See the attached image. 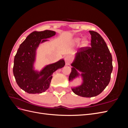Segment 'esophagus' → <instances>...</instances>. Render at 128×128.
I'll return each mask as SVG.
<instances>
[{
    "label": "esophagus",
    "instance_id": "obj_1",
    "mask_svg": "<svg viewBox=\"0 0 128 128\" xmlns=\"http://www.w3.org/2000/svg\"><path fill=\"white\" fill-rule=\"evenodd\" d=\"M65 62H66V65H69L72 62V58L70 56H67L65 57Z\"/></svg>",
    "mask_w": 128,
    "mask_h": 128
}]
</instances>
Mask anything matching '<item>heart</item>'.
Masks as SVG:
<instances>
[{
    "instance_id": "heart-1",
    "label": "heart",
    "mask_w": 128,
    "mask_h": 128,
    "mask_svg": "<svg viewBox=\"0 0 128 128\" xmlns=\"http://www.w3.org/2000/svg\"><path fill=\"white\" fill-rule=\"evenodd\" d=\"M80 41V38H76V39L75 40V42H78ZM88 41L86 40V39L84 40L83 41V44L84 46H86V45H88Z\"/></svg>"
}]
</instances>
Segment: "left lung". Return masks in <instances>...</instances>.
<instances>
[{
	"label": "left lung",
	"instance_id": "1",
	"mask_svg": "<svg viewBox=\"0 0 128 128\" xmlns=\"http://www.w3.org/2000/svg\"><path fill=\"white\" fill-rule=\"evenodd\" d=\"M91 35V47H83L76 54L72 64L69 80L82 72L83 83L72 88L76 94L83 97H93L99 95L109 84L113 70L112 56L102 37L94 31H89Z\"/></svg>",
	"mask_w": 128,
	"mask_h": 128
}]
</instances>
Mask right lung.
Segmentation results:
<instances>
[{
  "label": "right lung",
  "instance_id": "obj_1",
  "mask_svg": "<svg viewBox=\"0 0 128 128\" xmlns=\"http://www.w3.org/2000/svg\"><path fill=\"white\" fill-rule=\"evenodd\" d=\"M56 34L52 30L34 32L20 45L14 60L13 74L21 89L28 94H41L48 88L53 73L65 65L64 60L47 65L40 72L34 70L36 50L40 43Z\"/></svg>",
  "mask_w": 128,
  "mask_h": 128
}]
</instances>
